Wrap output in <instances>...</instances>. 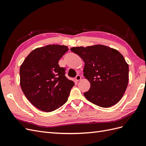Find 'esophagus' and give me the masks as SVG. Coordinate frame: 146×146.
Masks as SVG:
<instances>
[{"mask_svg": "<svg viewBox=\"0 0 146 146\" xmlns=\"http://www.w3.org/2000/svg\"><path fill=\"white\" fill-rule=\"evenodd\" d=\"M81 78H82V77H81V76H80V75H77V76L76 77V80L77 82L79 81V80H80Z\"/></svg>", "mask_w": 146, "mask_h": 146, "instance_id": "esophagus-1", "label": "esophagus"}]
</instances>
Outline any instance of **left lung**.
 <instances>
[{
  "label": "left lung",
  "mask_w": 146,
  "mask_h": 146,
  "mask_svg": "<svg viewBox=\"0 0 146 146\" xmlns=\"http://www.w3.org/2000/svg\"><path fill=\"white\" fill-rule=\"evenodd\" d=\"M85 62L83 76L91 83L85 98L103 108L121 99L129 82V65L117 50L104 45L72 47Z\"/></svg>",
  "instance_id": "obj_1"
}]
</instances>
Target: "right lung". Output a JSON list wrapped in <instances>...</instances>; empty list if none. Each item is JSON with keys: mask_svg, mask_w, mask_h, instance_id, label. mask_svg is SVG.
<instances>
[{"mask_svg": "<svg viewBox=\"0 0 146 146\" xmlns=\"http://www.w3.org/2000/svg\"><path fill=\"white\" fill-rule=\"evenodd\" d=\"M69 48L47 45L35 48L20 68L21 86L30 102L39 110L50 112L68 100L73 81L65 76V68L58 61Z\"/></svg>", "mask_w": 146, "mask_h": 146, "instance_id": "1", "label": "right lung"}]
</instances>
